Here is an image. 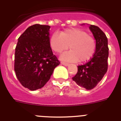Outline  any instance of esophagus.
<instances>
[{"label":"esophagus","instance_id":"obj_1","mask_svg":"<svg viewBox=\"0 0 121 121\" xmlns=\"http://www.w3.org/2000/svg\"><path fill=\"white\" fill-rule=\"evenodd\" d=\"M62 65H64V66H66V67H67V66H68V65H70V64H68V63L64 62H62Z\"/></svg>","mask_w":121,"mask_h":121}]
</instances>
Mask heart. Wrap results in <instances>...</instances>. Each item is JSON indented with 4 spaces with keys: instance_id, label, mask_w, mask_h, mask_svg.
Listing matches in <instances>:
<instances>
[{
    "instance_id": "heart-1",
    "label": "heart",
    "mask_w": 121,
    "mask_h": 121,
    "mask_svg": "<svg viewBox=\"0 0 121 121\" xmlns=\"http://www.w3.org/2000/svg\"><path fill=\"white\" fill-rule=\"evenodd\" d=\"M49 42L51 48L56 53H61L70 46L71 50L60 56V59L67 62L86 61L93 56L96 49L95 39L79 29H68L60 35L54 33Z\"/></svg>"
}]
</instances>
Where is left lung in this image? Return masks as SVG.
I'll return each mask as SVG.
<instances>
[{
    "label": "left lung",
    "mask_w": 121,
    "mask_h": 121,
    "mask_svg": "<svg viewBox=\"0 0 121 121\" xmlns=\"http://www.w3.org/2000/svg\"><path fill=\"white\" fill-rule=\"evenodd\" d=\"M96 40V51L90 61L78 67V73L73 80L79 86L91 90L98 85L107 71L108 57V39L98 26H89Z\"/></svg>",
    "instance_id": "left-lung-1"
}]
</instances>
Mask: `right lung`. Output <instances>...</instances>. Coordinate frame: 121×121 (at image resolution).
Returning <instances> with one entry per match:
<instances>
[{
    "mask_svg": "<svg viewBox=\"0 0 121 121\" xmlns=\"http://www.w3.org/2000/svg\"><path fill=\"white\" fill-rule=\"evenodd\" d=\"M50 28L40 24L30 26L19 37L15 49L16 77L31 91L42 88L60 64L50 46Z\"/></svg>",
    "mask_w": 121,
    "mask_h": 121,
    "instance_id": "obj_1",
    "label": "right lung"
}]
</instances>
